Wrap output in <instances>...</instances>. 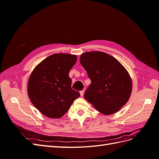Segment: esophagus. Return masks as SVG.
Here are the masks:
<instances>
[{"label": "esophagus", "mask_w": 159, "mask_h": 159, "mask_svg": "<svg viewBox=\"0 0 159 159\" xmlns=\"http://www.w3.org/2000/svg\"><path fill=\"white\" fill-rule=\"evenodd\" d=\"M80 95L81 96V97H83L84 96V90H82V91H80Z\"/></svg>", "instance_id": "1"}]
</instances>
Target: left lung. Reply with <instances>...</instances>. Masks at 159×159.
Here are the masks:
<instances>
[{
    "label": "left lung",
    "mask_w": 159,
    "mask_h": 159,
    "mask_svg": "<svg viewBox=\"0 0 159 159\" xmlns=\"http://www.w3.org/2000/svg\"><path fill=\"white\" fill-rule=\"evenodd\" d=\"M80 63L91 80L84 98L104 115H111L128 102L132 81L128 71L114 57L102 52H88Z\"/></svg>",
    "instance_id": "1"
}]
</instances>
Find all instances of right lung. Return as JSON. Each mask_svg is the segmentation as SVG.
<instances>
[{
    "label": "right lung",
    "instance_id": "obj_1",
    "mask_svg": "<svg viewBox=\"0 0 159 159\" xmlns=\"http://www.w3.org/2000/svg\"><path fill=\"white\" fill-rule=\"evenodd\" d=\"M77 56L70 54H52L36 66L28 82V94L34 107L50 118L61 117L78 98L71 88L69 77Z\"/></svg>",
    "mask_w": 159,
    "mask_h": 159
}]
</instances>
